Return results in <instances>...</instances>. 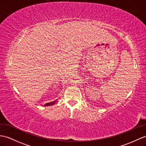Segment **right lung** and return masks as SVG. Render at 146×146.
Masks as SVG:
<instances>
[{
  "instance_id": "add662e5",
  "label": "right lung",
  "mask_w": 146,
  "mask_h": 146,
  "mask_svg": "<svg viewBox=\"0 0 146 146\" xmlns=\"http://www.w3.org/2000/svg\"><path fill=\"white\" fill-rule=\"evenodd\" d=\"M58 99H56V100H54V101H52L51 102H49V103H47V104H45L44 105V106H51V105H54L57 102H58Z\"/></svg>"
}]
</instances>
